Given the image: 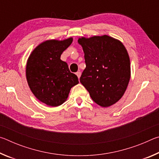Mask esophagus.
Returning <instances> with one entry per match:
<instances>
[{
	"instance_id": "esophagus-1",
	"label": "esophagus",
	"mask_w": 159,
	"mask_h": 159,
	"mask_svg": "<svg viewBox=\"0 0 159 159\" xmlns=\"http://www.w3.org/2000/svg\"><path fill=\"white\" fill-rule=\"evenodd\" d=\"M76 76H78V78H79V79L80 77V75H81V73H80V71H78V72H76Z\"/></svg>"
}]
</instances>
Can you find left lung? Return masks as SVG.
<instances>
[{"label":"left lung","mask_w":159,"mask_h":159,"mask_svg":"<svg viewBox=\"0 0 159 159\" xmlns=\"http://www.w3.org/2000/svg\"><path fill=\"white\" fill-rule=\"evenodd\" d=\"M78 43L86 64L80 78L81 84L98 105L109 107L116 103L124 95L131 75L124 45L107 35L79 38Z\"/></svg>","instance_id":"1"}]
</instances>
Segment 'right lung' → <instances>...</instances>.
I'll return each instance as SVG.
<instances>
[{
    "instance_id": "add662e5",
    "label": "right lung",
    "mask_w": 159,
    "mask_h": 159,
    "mask_svg": "<svg viewBox=\"0 0 159 159\" xmlns=\"http://www.w3.org/2000/svg\"><path fill=\"white\" fill-rule=\"evenodd\" d=\"M72 41V37L45 41L34 48L26 61L29 87L34 96L48 106L62 104L71 88L79 83L76 75L71 73L67 64L60 60Z\"/></svg>"
}]
</instances>
